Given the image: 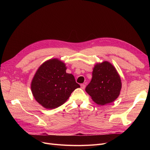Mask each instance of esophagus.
Wrapping results in <instances>:
<instances>
[{"label":"esophagus","instance_id":"obj_1","mask_svg":"<svg viewBox=\"0 0 150 150\" xmlns=\"http://www.w3.org/2000/svg\"><path fill=\"white\" fill-rule=\"evenodd\" d=\"M85 87H86V85H85L84 84H81V89H84L85 88Z\"/></svg>","mask_w":150,"mask_h":150}]
</instances>
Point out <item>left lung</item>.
Here are the masks:
<instances>
[{
    "mask_svg": "<svg viewBox=\"0 0 150 150\" xmlns=\"http://www.w3.org/2000/svg\"><path fill=\"white\" fill-rule=\"evenodd\" d=\"M121 86L120 76L115 67L105 61L94 65L92 79L85 90L94 103L105 105L117 98Z\"/></svg>",
    "mask_w": 150,
    "mask_h": 150,
    "instance_id": "8db88e82",
    "label": "left lung"
}]
</instances>
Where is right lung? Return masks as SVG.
<instances>
[{"mask_svg": "<svg viewBox=\"0 0 150 150\" xmlns=\"http://www.w3.org/2000/svg\"><path fill=\"white\" fill-rule=\"evenodd\" d=\"M64 62L57 58L45 61L32 80L30 88L35 101L51 110L64 104L74 91L80 87L74 76L66 73Z\"/></svg>", "mask_w": 150, "mask_h": 150, "instance_id": "obj_1", "label": "right lung"}]
</instances>
